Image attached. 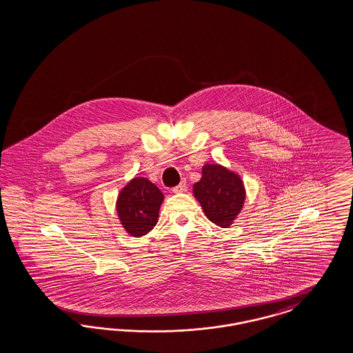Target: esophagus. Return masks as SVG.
<instances>
[{"label":"esophagus","mask_w":353,"mask_h":353,"mask_svg":"<svg viewBox=\"0 0 353 353\" xmlns=\"http://www.w3.org/2000/svg\"><path fill=\"white\" fill-rule=\"evenodd\" d=\"M185 190H186V182L182 181L180 185H177L176 188H173V190H172V192L179 194V192H183Z\"/></svg>","instance_id":"1"}]
</instances>
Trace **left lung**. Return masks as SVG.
<instances>
[{
    "label": "left lung",
    "instance_id": "8db88e82",
    "mask_svg": "<svg viewBox=\"0 0 353 353\" xmlns=\"http://www.w3.org/2000/svg\"><path fill=\"white\" fill-rule=\"evenodd\" d=\"M194 198L205 217L220 228H230L246 201L243 180L235 172L217 163H205L202 177L192 185Z\"/></svg>",
    "mask_w": 353,
    "mask_h": 353
}]
</instances>
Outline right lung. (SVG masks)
Instances as JSON below:
<instances>
[{
  "label": "right lung",
  "mask_w": 353,
  "mask_h": 353,
  "mask_svg": "<svg viewBox=\"0 0 353 353\" xmlns=\"http://www.w3.org/2000/svg\"><path fill=\"white\" fill-rule=\"evenodd\" d=\"M164 195L146 177H133L121 188L117 199L119 221L130 236L146 235L158 223Z\"/></svg>",
  "instance_id": "right-lung-1"
}]
</instances>
